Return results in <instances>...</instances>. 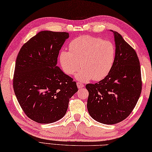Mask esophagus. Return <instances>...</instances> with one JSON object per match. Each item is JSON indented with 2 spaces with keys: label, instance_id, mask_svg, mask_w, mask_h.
I'll use <instances>...</instances> for the list:
<instances>
[{
  "label": "esophagus",
  "instance_id": "obj_1",
  "mask_svg": "<svg viewBox=\"0 0 152 152\" xmlns=\"http://www.w3.org/2000/svg\"><path fill=\"white\" fill-rule=\"evenodd\" d=\"M77 88L79 89H81V88H83V87H84L83 84L79 83V82H77Z\"/></svg>",
  "mask_w": 152,
  "mask_h": 152
}]
</instances>
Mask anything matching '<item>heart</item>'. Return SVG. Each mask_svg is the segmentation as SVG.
<instances>
[{
	"label": "heart",
	"instance_id": "1",
	"mask_svg": "<svg viewBox=\"0 0 152 152\" xmlns=\"http://www.w3.org/2000/svg\"><path fill=\"white\" fill-rule=\"evenodd\" d=\"M70 50H63L59 61L63 71L75 75L77 80L100 81L112 70L116 58V48L111 41L89 36L78 37L69 44Z\"/></svg>",
	"mask_w": 152,
	"mask_h": 152
}]
</instances>
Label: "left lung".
Listing matches in <instances>:
<instances>
[{
  "label": "left lung",
  "instance_id": "8db88e82",
  "mask_svg": "<svg viewBox=\"0 0 152 152\" xmlns=\"http://www.w3.org/2000/svg\"><path fill=\"white\" fill-rule=\"evenodd\" d=\"M113 33L116 58L109 74L95 84H87L88 113L106 125L123 121L135 108L141 92L140 63L136 52L120 34Z\"/></svg>",
  "mask_w": 152,
  "mask_h": 152
}]
</instances>
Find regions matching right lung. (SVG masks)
<instances>
[{"instance_id": "right-lung-1", "label": "right lung", "mask_w": 152, "mask_h": 152, "mask_svg": "<svg viewBox=\"0 0 152 152\" xmlns=\"http://www.w3.org/2000/svg\"><path fill=\"white\" fill-rule=\"evenodd\" d=\"M66 32L41 31L23 44L17 55L13 88L22 110L41 124L65 115L69 102L78 88L57 64L59 50L69 38Z\"/></svg>"}]
</instances>
